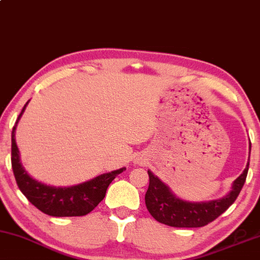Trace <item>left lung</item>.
I'll use <instances>...</instances> for the list:
<instances>
[{
    "label": "left lung",
    "instance_id": "8db88e82",
    "mask_svg": "<svg viewBox=\"0 0 260 260\" xmlns=\"http://www.w3.org/2000/svg\"><path fill=\"white\" fill-rule=\"evenodd\" d=\"M251 147V146H250ZM250 158V157H249ZM249 162L243 173L234 181L233 189L223 199L208 202H187L172 193L157 175L147 171L150 178L145 194V205L154 219L175 228H200L216 219L235 202L246 180Z\"/></svg>",
    "mask_w": 260,
    "mask_h": 260
}]
</instances>
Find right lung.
<instances>
[{"instance_id": "1", "label": "right lung", "mask_w": 260, "mask_h": 260, "mask_svg": "<svg viewBox=\"0 0 260 260\" xmlns=\"http://www.w3.org/2000/svg\"><path fill=\"white\" fill-rule=\"evenodd\" d=\"M26 105L23 107L11 133V166L18 188L36 208L50 216L71 217L87 215L102 201L108 186L125 167L72 187H52L35 180L19 161V151L15 141L16 126Z\"/></svg>"}]
</instances>
